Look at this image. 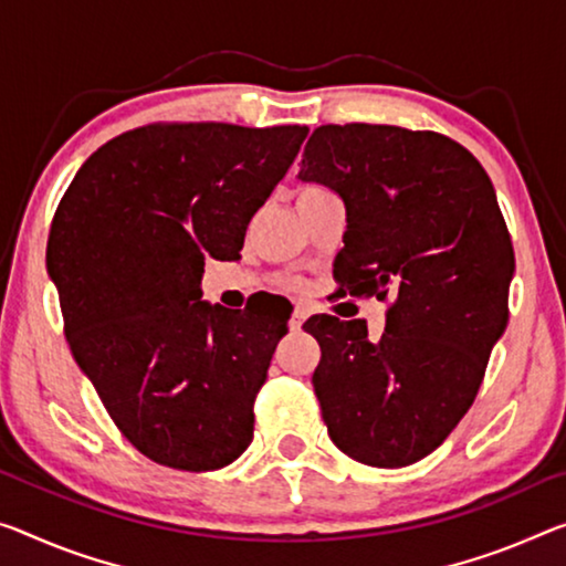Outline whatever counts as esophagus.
I'll list each match as a JSON object with an SVG mask.
<instances>
[{"label":"esophagus","instance_id":"obj_1","mask_svg":"<svg viewBox=\"0 0 566 566\" xmlns=\"http://www.w3.org/2000/svg\"><path fill=\"white\" fill-rule=\"evenodd\" d=\"M306 318H308V313H306V308L295 306V308H293V313H291V321H289V326L293 328V332H301L303 321H306Z\"/></svg>","mask_w":566,"mask_h":566}]
</instances>
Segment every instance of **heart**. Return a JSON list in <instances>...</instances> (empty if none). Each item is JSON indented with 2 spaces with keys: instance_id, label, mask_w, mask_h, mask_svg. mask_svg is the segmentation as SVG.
<instances>
[{
  "instance_id": "1",
  "label": "heart",
  "mask_w": 566,
  "mask_h": 566,
  "mask_svg": "<svg viewBox=\"0 0 566 566\" xmlns=\"http://www.w3.org/2000/svg\"><path fill=\"white\" fill-rule=\"evenodd\" d=\"M316 192H326V189H324V187H303L298 197H303V195H316Z\"/></svg>"
}]
</instances>
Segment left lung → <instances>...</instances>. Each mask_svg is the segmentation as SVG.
<instances>
[{
	"instance_id": "left-lung-1",
	"label": "left lung",
	"mask_w": 566,
	"mask_h": 566,
	"mask_svg": "<svg viewBox=\"0 0 566 566\" xmlns=\"http://www.w3.org/2000/svg\"><path fill=\"white\" fill-rule=\"evenodd\" d=\"M344 199L334 277L385 301L387 326L308 318L313 392L334 446L364 465L430 455L481 389L509 324L514 245L481 161L453 138L399 126H318L298 171Z\"/></svg>"
}]
</instances>
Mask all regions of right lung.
Segmentation results:
<instances>
[{
  "mask_svg": "<svg viewBox=\"0 0 566 566\" xmlns=\"http://www.w3.org/2000/svg\"><path fill=\"white\" fill-rule=\"evenodd\" d=\"M306 126L151 124L88 156L60 199L48 273L65 338L111 420L149 460L217 471L253 440L289 313L202 301L205 260L240 255Z\"/></svg>",
  "mask_w": 566,
  "mask_h": 566,
  "instance_id": "add662e5",
  "label": "right lung"
}]
</instances>
